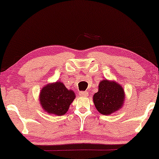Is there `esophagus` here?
Here are the masks:
<instances>
[{
    "instance_id": "esophagus-1",
    "label": "esophagus",
    "mask_w": 159,
    "mask_h": 159,
    "mask_svg": "<svg viewBox=\"0 0 159 159\" xmlns=\"http://www.w3.org/2000/svg\"><path fill=\"white\" fill-rule=\"evenodd\" d=\"M80 94L81 95L82 97H87L89 95V93L87 91H81L80 92Z\"/></svg>"
}]
</instances>
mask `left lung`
I'll use <instances>...</instances> for the list:
<instances>
[{
    "label": "left lung",
    "mask_w": 159,
    "mask_h": 159,
    "mask_svg": "<svg viewBox=\"0 0 159 159\" xmlns=\"http://www.w3.org/2000/svg\"><path fill=\"white\" fill-rule=\"evenodd\" d=\"M124 97V91L121 85L104 80L99 83V91L94 94L93 101L99 113L109 115L121 108Z\"/></svg>",
    "instance_id": "left-lung-1"
}]
</instances>
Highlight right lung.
Masks as SVG:
<instances>
[{
  "label": "right lung",
  "mask_w": 159,
  "mask_h": 159,
  "mask_svg": "<svg viewBox=\"0 0 159 159\" xmlns=\"http://www.w3.org/2000/svg\"><path fill=\"white\" fill-rule=\"evenodd\" d=\"M75 98V92L68 90L60 82L47 84L40 94V104L44 110L57 116H62L67 111Z\"/></svg>",
  "instance_id": "right-lung-1"
}]
</instances>
